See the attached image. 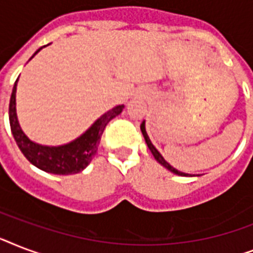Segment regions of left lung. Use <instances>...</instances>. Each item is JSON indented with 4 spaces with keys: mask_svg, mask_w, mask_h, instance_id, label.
Returning a JSON list of instances; mask_svg holds the SVG:
<instances>
[{
    "mask_svg": "<svg viewBox=\"0 0 253 253\" xmlns=\"http://www.w3.org/2000/svg\"><path fill=\"white\" fill-rule=\"evenodd\" d=\"M140 130H142V134L143 136H144V139H146V143H147V146H148V148H150V151L152 152V155H154V158L156 159V162L160 163L163 167H166L168 170H170V172H173L174 174H178V176H189L188 173H184V172H180V170H177L176 168H173L170 164H169L168 162H166V159L163 158L162 154L159 152L156 148H155V146L151 143L150 138H148V135H147V131H146V123H144V121L142 122V125H140Z\"/></svg>",
    "mask_w": 253,
    "mask_h": 253,
    "instance_id": "obj_1",
    "label": "left lung"
}]
</instances>
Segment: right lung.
<instances>
[{"label":"right lung","instance_id":"1","mask_svg":"<svg viewBox=\"0 0 253 253\" xmlns=\"http://www.w3.org/2000/svg\"><path fill=\"white\" fill-rule=\"evenodd\" d=\"M44 47V45H43ZM43 47L38 49L34 53L31 59L41 51ZM18 79L14 84L11 97L9 103V121L11 134H13L17 146L25 155V158L29 160L33 166L44 170V172L53 173V174H75L81 170H84L91 159L94 158L98 150L99 140L103 134V130L111 119L119 115L123 110V105L113 107L111 110L99 117L93 125H91L84 134L72 142L63 144V146L49 147L42 146L38 143L30 140L26 134L22 131L17 118V109H15V91H17Z\"/></svg>","mask_w":253,"mask_h":253}]
</instances>
